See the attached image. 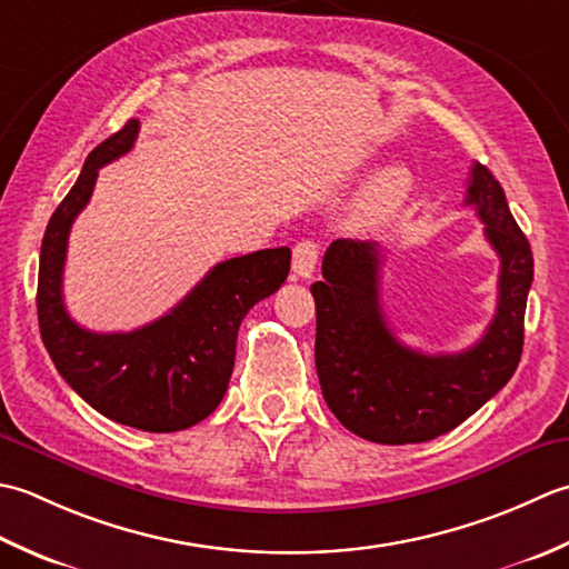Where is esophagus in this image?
<instances>
[{
  "label": "esophagus",
  "instance_id": "1",
  "mask_svg": "<svg viewBox=\"0 0 569 569\" xmlns=\"http://www.w3.org/2000/svg\"><path fill=\"white\" fill-rule=\"evenodd\" d=\"M317 260H319V246L315 240H301L295 246L292 252V272L301 280H309L317 270Z\"/></svg>",
  "mask_w": 569,
  "mask_h": 569
}]
</instances>
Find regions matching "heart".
Returning a JSON list of instances; mask_svg holds the SVG:
<instances>
[{"instance_id":"1","label":"heart","mask_w":569,"mask_h":569,"mask_svg":"<svg viewBox=\"0 0 569 569\" xmlns=\"http://www.w3.org/2000/svg\"><path fill=\"white\" fill-rule=\"evenodd\" d=\"M412 191V177L408 169L392 167L380 171L378 177L368 183L356 206V226L358 228H380L382 223L396 216L402 203L408 201Z\"/></svg>"}]
</instances>
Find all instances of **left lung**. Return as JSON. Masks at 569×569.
Returning <instances> with one entry per match:
<instances>
[{"mask_svg": "<svg viewBox=\"0 0 569 569\" xmlns=\"http://www.w3.org/2000/svg\"><path fill=\"white\" fill-rule=\"evenodd\" d=\"M467 203L486 226L501 272L489 329L467 351L427 356L396 339L380 309L376 242L339 238L311 284L317 305V373L323 400L353 435L378 445H417L447 435L516 373L532 282L530 242L493 173L471 167Z\"/></svg>", "mask_w": 569, "mask_h": 569, "instance_id": "8db88e82", "label": "left lung"}]
</instances>
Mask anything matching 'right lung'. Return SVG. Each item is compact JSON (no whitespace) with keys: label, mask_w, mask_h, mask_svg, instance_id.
<instances>
[{"label":"right lung","mask_w":569,"mask_h":569,"mask_svg":"<svg viewBox=\"0 0 569 569\" xmlns=\"http://www.w3.org/2000/svg\"><path fill=\"white\" fill-rule=\"evenodd\" d=\"M130 120L88 154L73 189L46 226L39 260V329L58 373L90 408L144 432H179L211 415L228 390L238 329L260 299L289 274V248L218 262L169 315L134 331L98 333L68 317L63 264L68 233L96 189L98 169L127 154Z\"/></svg>","instance_id":"1"}]
</instances>
